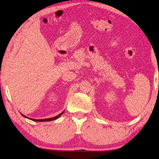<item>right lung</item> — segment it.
<instances>
[{"instance_id":"right-lung-1","label":"right lung","mask_w":159,"mask_h":159,"mask_svg":"<svg viewBox=\"0 0 159 159\" xmlns=\"http://www.w3.org/2000/svg\"><path fill=\"white\" fill-rule=\"evenodd\" d=\"M63 111L62 113H61L59 115H58V116H57L54 117H52V118H47V119H42V120H35V119H31V118H29V117H26L25 116H24V115H22V116H23L24 117H26V118H28V119H30V120H33V121H52V120H57V118H59L61 116V115L63 114Z\"/></svg>"}]
</instances>
